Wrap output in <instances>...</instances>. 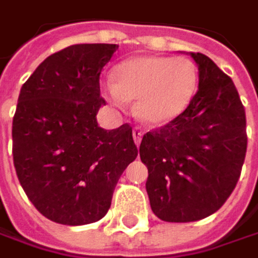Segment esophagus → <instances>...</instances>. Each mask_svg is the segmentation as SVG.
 <instances>
[{
	"instance_id": "1",
	"label": "esophagus",
	"mask_w": 258,
	"mask_h": 258,
	"mask_svg": "<svg viewBox=\"0 0 258 258\" xmlns=\"http://www.w3.org/2000/svg\"><path fill=\"white\" fill-rule=\"evenodd\" d=\"M133 136H134V142L139 146L140 142H142V137H143V130H142V127L136 125V127L133 128Z\"/></svg>"
}]
</instances>
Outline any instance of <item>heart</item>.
I'll use <instances>...</instances> for the list:
<instances>
[{"label": "heart", "instance_id": "1", "mask_svg": "<svg viewBox=\"0 0 258 258\" xmlns=\"http://www.w3.org/2000/svg\"><path fill=\"white\" fill-rule=\"evenodd\" d=\"M199 86L197 67L182 56H137L118 66L115 82L103 86L116 106L137 99V115L147 124L160 125L185 111Z\"/></svg>", "mask_w": 258, "mask_h": 258}]
</instances>
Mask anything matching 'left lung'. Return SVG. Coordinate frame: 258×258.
I'll return each mask as SVG.
<instances>
[{
	"mask_svg": "<svg viewBox=\"0 0 258 258\" xmlns=\"http://www.w3.org/2000/svg\"><path fill=\"white\" fill-rule=\"evenodd\" d=\"M191 56L199 90L182 114L146 133L140 144L150 207L165 222H196L219 210L247 152L245 109L232 79L203 53Z\"/></svg>",
	"mask_w": 258,
	"mask_h": 258,
	"instance_id": "left-lung-1",
	"label": "left lung"
}]
</instances>
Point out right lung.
<instances>
[{
    "instance_id": "1",
    "label": "right lung",
    "mask_w": 258,
    "mask_h": 258,
    "mask_svg": "<svg viewBox=\"0 0 258 258\" xmlns=\"http://www.w3.org/2000/svg\"><path fill=\"white\" fill-rule=\"evenodd\" d=\"M112 43L71 45L49 55L22 86L13 118V160L26 196L61 225L102 219L139 149L128 122L103 130L100 71Z\"/></svg>"
}]
</instances>
